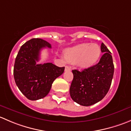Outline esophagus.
I'll return each mask as SVG.
<instances>
[{"label":"esophagus","instance_id":"1","mask_svg":"<svg viewBox=\"0 0 131 131\" xmlns=\"http://www.w3.org/2000/svg\"><path fill=\"white\" fill-rule=\"evenodd\" d=\"M64 70H65V72H67V71H70L71 70V67H69V66H66Z\"/></svg>","mask_w":131,"mask_h":131}]
</instances>
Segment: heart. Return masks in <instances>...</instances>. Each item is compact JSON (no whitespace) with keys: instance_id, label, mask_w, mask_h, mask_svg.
I'll return each mask as SVG.
<instances>
[{"instance_id":"heart-1","label":"heart","mask_w":131,"mask_h":131,"mask_svg":"<svg viewBox=\"0 0 131 131\" xmlns=\"http://www.w3.org/2000/svg\"><path fill=\"white\" fill-rule=\"evenodd\" d=\"M101 55V48L96 43H83L64 51L68 62L75 63L82 68H88L97 62Z\"/></svg>"}]
</instances>
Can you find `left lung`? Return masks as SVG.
Here are the masks:
<instances>
[{
  "mask_svg": "<svg viewBox=\"0 0 131 131\" xmlns=\"http://www.w3.org/2000/svg\"><path fill=\"white\" fill-rule=\"evenodd\" d=\"M103 53L96 65L82 71L73 70V79L70 88L72 100L82 106H88L103 100L109 91L114 73L112 53L103 43Z\"/></svg>",
  "mask_w": 131,
  "mask_h": 131,
  "instance_id": "left-lung-1",
  "label": "left lung"
}]
</instances>
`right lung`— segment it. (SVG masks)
Instances as JSON below:
<instances>
[{
  "label": "right lung",
  "instance_id": "add662e5",
  "mask_svg": "<svg viewBox=\"0 0 131 131\" xmlns=\"http://www.w3.org/2000/svg\"><path fill=\"white\" fill-rule=\"evenodd\" d=\"M51 45L41 39H32L21 47L15 59L14 77L16 85L28 100H38L46 97L54 80L63 74L64 67L51 63L36 64L43 48Z\"/></svg>",
  "mask_w": 131,
  "mask_h": 131
}]
</instances>
